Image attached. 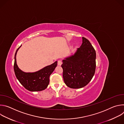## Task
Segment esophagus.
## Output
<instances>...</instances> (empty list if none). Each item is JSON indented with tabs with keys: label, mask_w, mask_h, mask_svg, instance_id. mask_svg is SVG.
Returning a JSON list of instances; mask_svg holds the SVG:
<instances>
[{
	"label": "esophagus",
	"mask_w": 124,
	"mask_h": 124,
	"mask_svg": "<svg viewBox=\"0 0 124 124\" xmlns=\"http://www.w3.org/2000/svg\"><path fill=\"white\" fill-rule=\"evenodd\" d=\"M57 64L58 66H61V65L62 64V62L61 60H58V63H57Z\"/></svg>",
	"instance_id": "34e87169"
}]
</instances>
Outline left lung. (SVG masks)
Segmentation results:
<instances>
[{
  "label": "left lung",
  "mask_w": 124,
  "mask_h": 124,
  "mask_svg": "<svg viewBox=\"0 0 124 124\" xmlns=\"http://www.w3.org/2000/svg\"><path fill=\"white\" fill-rule=\"evenodd\" d=\"M96 54L91 44L84 37L74 54L62 60L63 77L66 85L78 89L85 86L93 78L96 69Z\"/></svg>",
  "instance_id": "obj_1"
}]
</instances>
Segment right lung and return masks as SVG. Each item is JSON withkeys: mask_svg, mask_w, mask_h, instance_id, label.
Masks as SVG:
<instances>
[{"mask_svg": "<svg viewBox=\"0 0 124 124\" xmlns=\"http://www.w3.org/2000/svg\"><path fill=\"white\" fill-rule=\"evenodd\" d=\"M22 45L16 50L14 66V72L16 78L26 89L31 92L41 91L46 89L49 82V76L54 71L57 65V61L46 66L38 71L26 73L23 71L17 66L16 55Z\"/></svg>", "mask_w": 124, "mask_h": 124, "instance_id": "obj_1", "label": "right lung"}]
</instances>
